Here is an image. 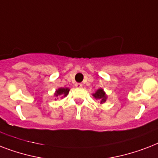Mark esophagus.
<instances>
[{"mask_svg": "<svg viewBox=\"0 0 158 158\" xmlns=\"http://www.w3.org/2000/svg\"><path fill=\"white\" fill-rule=\"evenodd\" d=\"M75 87H76V88H82V87H83V84H80V83H76V84H75Z\"/></svg>", "mask_w": 158, "mask_h": 158, "instance_id": "34e87169", "label": "esophagus"}]
</instances>
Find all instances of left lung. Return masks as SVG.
<instances>
[{
    "label": "left lung",
    "mask_w": 158,
    "mask_h": 158,
    "mask_svg": "<svg viewBox=\"0 0 158 158\" xmlns=\"http://www.w3.org/2000/svg\"><path fill=\"white\" fill-rule=\"evenodd\" d=\"M93 96L96 99L99 100L101 104L104 103L106 101V98H107V96H106V93L103 91L102 89H98L95 94H93Z\"/></svg>",
    "instance_id": "left-lung-1"
}]
</instances>
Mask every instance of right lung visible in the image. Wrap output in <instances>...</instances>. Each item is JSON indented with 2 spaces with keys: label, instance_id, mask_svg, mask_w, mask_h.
I'll return each instance as SVG.
<instances>
[{
  "label": "right lung",
  "instance_id": "add662e5",
  "mask_svg": "<svg viewBox=\"0 0 158 158\" xmlns=\"http://www.w3.org/2000/svg\"><path fill=\"white\" fill-rule=\"evenodd\" d=\"M69 92V89L68 88H60V89H56V93H55V96L59 97L61 96V98L63 97H66L68 95Z\"/></svg>",
  "mask_w": 158,
  "mask_h": 158
}]
</instances>
